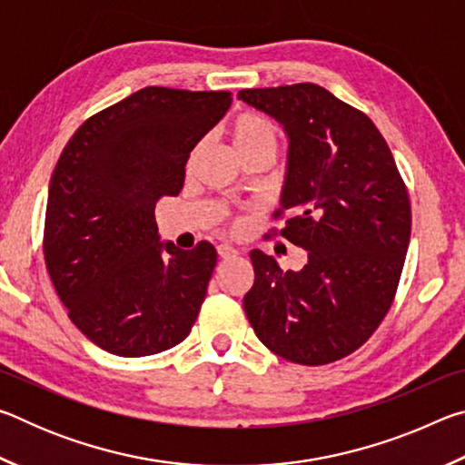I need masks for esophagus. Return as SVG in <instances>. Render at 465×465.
Returning a JSON list of instances; mask_svg holds the SVG:
<instances>
[{"label":"esophagus","mask_w":465,"mask_h":465,"mask_svg":"<svg viewBox=\"0 0 465 465\" xmlns=\"http://www.w3.org/2000/svg\"><path fill=\"white\" fill-rule=\"evenodd\" d=\"M217 254L222 256V258H233V256H238V250H235L233 246H230V243H219Z\"/></svg>","instance_id":"obj_1"}]
</instances>
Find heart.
Instances as JSON below:
<instances>
[{
  "label": "heart",
  "mask_w": 465,
  "mask_h": 465,
  "mask_svg": "<svg viewBox=\"0 0 465 465\" xmlns=\"http://www.w3.org/2000/svg\"><path fill=\"white\" fill-rule=\"evenodd\" d=\"M227 133H230L233 149L238 153L248 152V149L266 147V145L277 149V129H274V124L269 119H264L262 114H256V113L238 114L232 121Z\"/></svg>",
  "instance_id": "1"
}]
</instances>
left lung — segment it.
<instances>
[{
  "mask_svg": "<svg viewBox=\"0 0 465 465\" xmlns=\"http://www.w3.org/2000/svg\"><path fill=\"white\" fill-rule=\"evenodd\" d=\"M289 139L281 233L308 250L282 272L250 252L254 285L243 310L261 342L299 365L357 351L388 313L411 242V201L388 143L367 114L316 84L242 90Z\"/></svg>",
  "mask_w": 465,
  "mask_h": 465,
  "instance_id": "left-lung-1",
  "label": "left lung"
}]
</instances>
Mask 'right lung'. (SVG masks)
Segmentation results:
<instances>
[{
	"label": "right lung",
	"instance_id": "1",
	"mask_svg": "<svg viewBox=\"0 0 465 465\" xmlns=\"http://www.w3.org/2000/svg\"><path fill=\"white\" fill-rule=\"evenodd\" d=\"M230 92L149 88L94 114L51 176L45 262L80 332L119 357H147L191 334L217 252L162 242L155 203L183 191L194 145Z\"/></svg>",
	"mask_w": 465,
	"mask_h": 465
}]
</instances>
